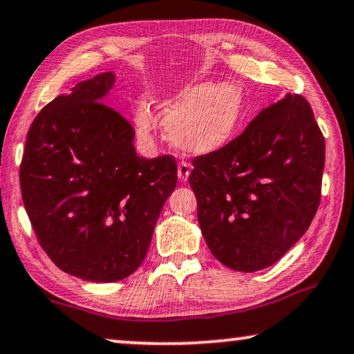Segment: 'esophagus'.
Here are the masks:
<instances>
[{
  "mask_svg": "<svg viewBox=\"0 0 354 354\" xmlns=\"http://www.w3.org/2000/svg\"><path fill=\"white\" fill-rule=\"evenodd\" d=\"M189 171H192V166H189L188 162H180V165H178V169H177L178 180L187 182L188 180V176H189Z\"/></svg>",
  "mask_w": 354,
  "mask_h": 354,
  "instance_id": "obj_1",
  "label": "esophagus"
}]
</instances>
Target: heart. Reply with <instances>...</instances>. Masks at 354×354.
<instances>
[{
	"instance_id": "obj_1",
	"label": "heart",
	"mask_w": 354,
	"mask_h": 354,
	"mask_svg": "<svg viewBox=\"0 0 354 354\" xmlns=\"http://www.w3.org/2000/svg\"><path fill=\"white\" fill-rule=\"evenodd\" d=\"M167 139L188 155H207L227 145L244 118V95L239 86L223 83L188 84L160 104ZM137 129L148 136L153 118L147 106L137 109Z\"/></svg>"
}]
</instances>
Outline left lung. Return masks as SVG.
Returning a JSON list of instances; mask_svg holds the SVG:
<instances>
[{
	"mask_svg": "<svg viewBox=\"0 0 354 354\" xmlns=\"http://www.w3.org/2000/svg\"><path fill=\"white\" fill-rule=\"evenodd\" d=\"M324 160V136L299 94L266 106L220 150L194 158L188 180L214 257L244 273L278 262L315 218Z\"/></svg>",
	"mask_w": 354,
	"mask_h": 354,
	"instance_id": "1",
	"label": "left lung"
}]
</instances>
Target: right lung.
Wrapping results in <instances>:
<instances>
[{"label":"right lung","instance_id":"right-lung-1","mask_svg":"<svg viewBox=\"0 0 354 354\" xmlns=\"http://www.w3.org/2000/svg\"><path fill=\"white\" fill-rule=\"evenodd\" d=\"M113 83V73H100L49 102L30 126L20 165L41 248L65 273L92 283L139 268L177 183L174 156H137L134 127L102 102Z\"/></svg>","mask_w":354,"mask_h":354}]
</instances>
